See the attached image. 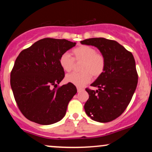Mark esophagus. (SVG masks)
Instances as JSON below:
<instances>
[{"label": "esophagus", "mask_w": 152, "mask_h": 152, "mask_svg": "<svg viewBox=\"0 0 152 152\" xmlns=\"http://www.w3.org/2000/svg\"><path fill=\"white\" fill-rule=\"evenodd\" d=\"M83 88H82V87H79V86H77V91L78 92H80L81 91H83Z\"/></svg>", "instance_id": "1"}]
</instances>
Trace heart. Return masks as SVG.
<instances>
[{
	"label": "heart",
	"mask_w": 152,
	"mask_h": 152,
	"mask_svg": "<svg viewBox=\"0 0 152 152\" xmlns=\"http://www.w3.org/2000/svg\"><path fill=\"white\" fill-rule=\"evenodd\" d=\"M74 58L67 52L59 57V64L64 71L70 72L74 69L75 62L83 61L81 73H73L66 76V80L76 86H83L89 83L92 76L98 78L104 73L106 68V60L102 53L89 46H79L72 50Z\"/></svg>",
	"instance_id": "1"
}]
</instances>
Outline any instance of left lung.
Returning <instances> with one entry per match:
<instances>
[{"mask_svg":"<svg viewBox=\"0 0 152 152\" xmlns=\"http://www.w3.org/2000/svg\"><path fill=\"white\" fill-rule=\"evenodd\" d=\"M81 44L96 47L104 56V73L86 88L89 95L84 105L86 114L92 120L102 123L118 118L128 106L138 83L135 60L131 52L116 41L104 38H92Z\"/></svg>","mask_w":152,"mask_h":152,"instance_id":"1","label":"left lung"}]
</instances>
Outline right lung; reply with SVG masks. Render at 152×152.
I'll return each mask as SVG.
<instances>
[{"label":"right lung","instance_id":"add662e5","mask_svg":"<svg viewBox=\"0 0 152 152\" xmlns=\"http://www.w3.org/2000/svg\"><path fill=\"white\" fill-rule=\"evenodd\" d=\"M75 46L66 39L46 38L19 53L10 73V86L26 118L49 125L65 116L77 89L70 83L57 87L65 76L59 57Z\"/></svg>","mask_w":152,"mask_h":152}]
</instances>
